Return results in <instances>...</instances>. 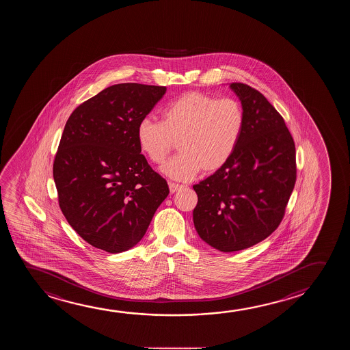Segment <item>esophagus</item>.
<instances>
[{
  "label": "esophagus",
  "instance_id": "1",
  "mask_svg": "<svg viewBox=\"0 0 350 350\" xmlns=\"http://www.w3.org/2000/svg\"><path fill=\"white\" fill-rule=\"evenodd\" d=\"M183 188H184V185L176 184V183H170V191L172 193H177V191H179Z\"/></svg>",
  "mask_w": 350,
  "mask_h": 350
}]
</instances>
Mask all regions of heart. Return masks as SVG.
Listing matches in <instances>:
<instances>
[{"label": "heart", "instance_id": "1", "mask_svg": "<svg viewBox=\"0 0 350 350\" xmlns=\"http://www.w3.org/2000/svg\"><path fill=\"white\" fill-rule=\"evenodd\" d=\"M243 129V109L236 100L190 92L163 109L161 122L143 118L137 125V142L155 165L163 163L178 143L180 152L162 172L176 180H190L200 170L213 173L223 168Z\"/></svg>", "mask_w": 350, "mask_h": 350}]
</instances>
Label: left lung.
Returning a JSON list of instances; mask_svg holds the SVG:
<instances>
[{
	"mask_svg": "<svg viewBox=\"0 0 350 350\" xmlns=\"http://www.w3.org/2000/svg\"><path fill=\"white\" fill-rule=\"evenodd\" d=\"M242 102L244 129L228 163L193 185L198 236L224 253L250 248L282 223L296 183L294 138L267 98L231 83Z\"/></svg>",
	"mask_w": 350,
	"mask_h": 350,
	"instance_id": "1",
	"label": "left lung"
}]
</instances>
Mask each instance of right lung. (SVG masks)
<instances>
[{"mask_svg":"<svg viewBox=\"0 0 350 350\" xmlns=\"http://www.w3.org/2000/svg\"><path fill=\"white\" fill-rule=\"evenodd\" d=\"M165 92L138 83L108 86L77 107L62 132L53 165L61 212L107 253L136 245L170 193L137 142L138 122Z\"/></svg>","mask_w":350,"mask_h":350,"instance_id":"add662e5","label":"right lung"}]
</instances>
